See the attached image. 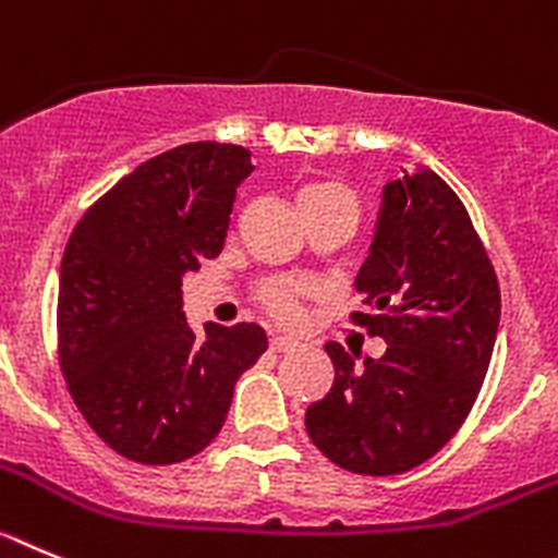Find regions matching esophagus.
Segmentation results:
<instances>
[{
  "label": "esophagus",
  "instance_id": "esophagus-1",
  "mask_svg": "<svg viewBox=\"0 0 558 558\" xmlns=\"http://www.w3.org/2000/svg\"><path fill=\"white\" fill-rule=\"evenodd\" d=\"M269 348H272L275 353H291V350L300 348V341L289 339V336H272V339H269Z\"/></svg>",
  "mask_w": 558,
  "mask_h": 558
}]
</instances>
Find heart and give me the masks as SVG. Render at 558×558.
I'll list each match as a JSON object with an SVG mask.
<instances>
[{"instance_id":"obj_1","label":"heart","mask_w":558,"mask_h":558,"mask_svg":"<svg viewBox=\"0 0 558 558\" xmlns=\"http://www.w3.org/2000/svg\"><path fill=\"white\" fill-rule=\"evenodd\" d=\"M325 197H353V194L339 183H323L305 189L300 203L305 199H325ZM311 294L308 283H300V280H283V278H267L255 286V298L264 305L269 316H275L278 323H298L300 314H303V300Z\"/></svg>"}]
</instances>
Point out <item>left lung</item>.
Wrapping results in <instances>:
<instances>
[{
  "instance_id": "1",
  "label": "left lung",
  "mask_w": 558,
  "mask_h": 558,
  "mask_svg": "<svg viewBox=\"0 0 558 558\" xmlns=\"http://www.w3.org/2000/svg\"><path fill=\"white\" fill-rule=\"evenodd\" d=\"M355 286L364 311L350 323L380 336L386 353L355 369L341 344H325L336 380L308 405L305 430L348 473L398 475L445 448L473 411L498 336V275L459 194L420 172L384 189Z\"/></svg>"
}]
</instances>
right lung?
I'll return each mask as SVG.
<instances>
[{
    "mask_svg": "<svg viewBox=\"0 0 558 558\" xmlns=\"http://www.w3.org/2000/svg\"><path fill=\"white\" fill-rule=\"evenodd\" d=\"M250 172L239 144H183L124 174L69 235L58 361L85 423L124 459L174 464L208 448L267 350L255 323L194 333L180 291L183 272L222 253Z\"/></svg>",
    "mask_w": 558,
    "mask_h": 558,
    "instance_id": "1",
    "label": "right lung"
}]
</instances>
